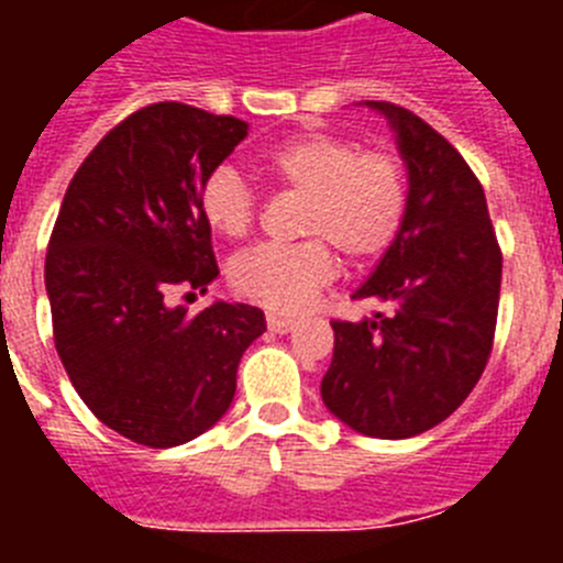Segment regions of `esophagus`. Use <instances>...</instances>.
<instances>
[{
  "label": "esophagus",
  "instance_id": "34e87169",
  "mask_svg": "<svg viewBox=\"0 0 563 563\" xmlns=\"http://www.w3.org/2000/svg\"><path fill=\"white\" fill-rule=\"evenodd\" d=\"M298 318H287V316H267V330L278 332V335H285V332L296 330Z\"/></svg>",
  "mask_w": 563,
  "mask_h": 563
}]
</instances>
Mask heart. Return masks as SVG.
<instances>
[{"label": "heart", "mask_w": 563, "mask_h": 563, "mask_svg": "<svg viewBox=\"0 0 563 563\" xmlns=\"http://www.w3.org/2000/svg\"><path fill=\"white\" fill-rule=\"evenodd\" d=\"M262 168L298 194L296 245H258L231 262V287L276 312L307 307L335 276V253L363 265L383 256L409 213V172L389 148H361L352 137L312 132L278 143ZM200 213L213 233L242 239L258 213L256 191L231 166H217L200 186Z\"/></svg>", "instance_id": "b5f03b06"}]
</instances>
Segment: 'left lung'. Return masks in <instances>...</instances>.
I'll use <instances>...</instances> for the list:
<instances>
[{
  "instance_id": "obj_1",
  "label": "left lung",
  "mask_w": 563,
  "mask_h": 563,
  "mask_svg": "<svg viewBox=\"0 0 563 563\" xmlns=\"http://www.w3.org/2000/svg\"><path fill=\"white\" fill-rule=\"evenodd\" d=\"M369 107L397 132L409 166V213L352 296L389 310L357 324L332 321L335 350L321 397L357 434L406 440L454 415L485 372L499 316L501 247L465 157L406 107Z\"/></svg>"
}]
</instances>
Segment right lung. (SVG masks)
Returning a JSON list of instances; mask_svg holds the SVG:
<instances>
[{
  "mask_svg": "<svg viewBox=\"0 0 563 563\" xmlns=\"http://www.w3.org/2000/svg\"><path fill=\"white\" fill-rule=\"evenodd\" d=\"M245 134L233 114L180 101L137 109L78 166L49 233L58 357L87 409L137 445L172 449L211 429L265 332L258 307L217 301L191 316L166 301L220 276L200 186Z\"/></svg>",
  "mask_w": 563,
  "mask_h": 563,
  "instance_id": "right-lung-1",
  "label": "right lung"
}]
</instances>
